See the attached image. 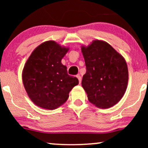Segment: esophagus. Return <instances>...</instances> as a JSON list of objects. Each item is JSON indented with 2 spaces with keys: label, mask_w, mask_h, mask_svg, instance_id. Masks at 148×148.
<instances>
[{
  "label": "esophagus",
  "mask_w": 148,
  "mask_h": 148,
  "mask_svg": "<svg viewBox=\"0 0 148 148\" xmlns=\"http://www.w3.org/2000/svg\"><path fill=\"white\" fill-rule=\"evenodd\" d=\"M77 77L78 80H79V84L81 83V81H82V77H81V76L79 75H77Z\"/></svg>",
  "instance_id": "34e87169"
}]
</instances>
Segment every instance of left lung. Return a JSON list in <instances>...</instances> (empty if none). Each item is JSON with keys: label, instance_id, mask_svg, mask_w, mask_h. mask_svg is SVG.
<instances>
[{"label": "left lung", "instance_id": "obj_1", "mask_svg": "<svg viewBox=\"0 0 148 148\" xmlns=\"http://www.w3.org/2000/svg\"><path fill=\"white\" fill-rule=\"evenodd\" d=\"M81 49L86 66L82 85L88 100L100 108L117 104L126 92L128 67L124 57L103 40H93Z\"/></svg>", "mask_w": 148, "mask_h": 148}]
</instances>
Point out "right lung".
I'll return each instance as SVG.
<instances>
[{"instance_id":"add662e5","label":"right lung","mask_w":148,"mask_h":148,"mask_svg":"<svg viewBox=\"0 0 148 148\" xmlns=\"http://www.w3.org/2000/svg\"><path fill=\"white\" fill-rule=\"evenodd\" d=\"M69 50L49 40L37 46L26 61L22 81L28 96L36 106L47 110L58 108L78 85L77 78L69 75L66 66L61 63Z\"/></svg>"}]
</instances>
